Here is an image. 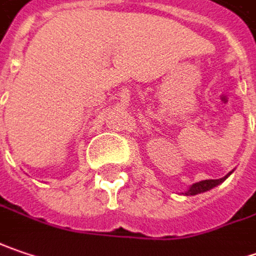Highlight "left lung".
Returning <instances> with one entry per match:
<instances>
[{
	"mask_svg": "<svg viewBox=\"0 0 256 256\" xmlns=\"http://www.w3.org/2000/svg\"><path fill=\"white\" fill-rule=\"evenodd\" d=\"M230 172H228L224 177L218 178V180H202V182H198V183H194V184L190 186V188H188L186 193H183V194H186V196H194V194H198V193H204V192L210 190L213 187L219 186L220 183H224V180L230 176Z\"/></svg>",
	"mask_w": 256,
	"mask_h": 256,
	"instance_id": "obj_1",
	"label": "left lung"
}]
</instances>
